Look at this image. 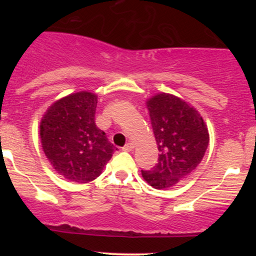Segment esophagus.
Here are the masks:
<instances>
[{"mask_svg": "<svg viewBox=\"0 0 256 256\" xmlns=\"http://www.w3.org/2000/svg\"><path fill=\"white\" fill-rule=\"evenodd\" d=\"M134 149V144L132 143H126V144L122 146V150L124 152H131Z\"/></svg>", "mask_w": 256, "mask_h": 256, "instance_id": "1", "label": "esophagus"}]
</instances>
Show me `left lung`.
Returning <instances> with one entry per match:
<instances>
[{"label": "left lung", "mask_w": 256, "mask_h": 256, "mask_svg": "<svg viewBox=\"0 0 256 256\" xmlns=\"http://www.w3.org/2000/svg\"><path fill=\"white\" fill-rule=\"evenodd\" d=\"M158 152V162L142 177L154 189H168L200 165L210 143V134L196 108L171 94L146 100Z\"/></svg>", "instance_id": "1"}]
</instances>
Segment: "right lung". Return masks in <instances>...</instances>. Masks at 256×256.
<instances>
[{
  "label": "right lung",
  "mask_w": 256,
  "mask_h": 256,
  "mask_svg": "<svg viewBox=\"0 0 256 256\" xmlns=\"http://www.w3.org/2000/svg\"><path fill=\"white\" fill-rule=\"evenodd\" d=\"M98 95L79 91L58 100L40 124L42 148L52 168L84 184L101 174L116 146L95 124Z\"/></svg>",
  "instance_id": "add662e5"
}]
</instances>
